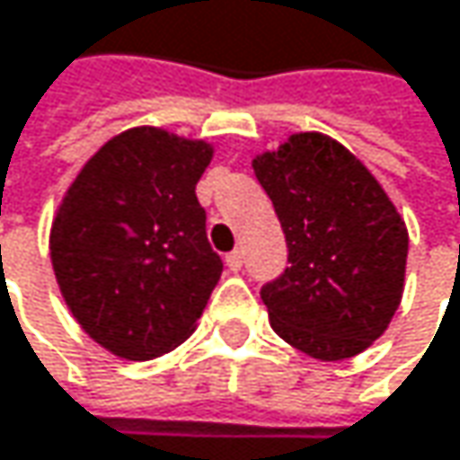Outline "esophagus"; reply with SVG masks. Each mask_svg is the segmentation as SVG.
Segmentation results:
<instances>
[{
    "label": "esophagus",
    "instance_id": "1",
    "mask_svg": "<svg viewBox=\"0 0 460 460\" xmlns=\"http://www.w3.org/2000/svg\"><path fill=\"white\" fill-rule=\"evenodd\" d=\"M242 263H244V252L242 250H231L229 255H226V266H229L231 271H239Z\"/></svg>",
    "mask_w": 460,
    "mask_h": 460
}]
</instances>
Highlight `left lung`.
<instances>
[{
	"instance_id": "8db88e82",
	"label": "left lung",
	"mask_w": 460,
	"mask_h": 460,
	"mask_svg": "<svg viewBox=\"0 0 460 460\" xmlns=\"http://www.w3.org/2000/svg\"><path fill=\"white\" fill-rule=\"evenodd\" d=\"M288 242V269L261 288L274 332L335 362L365 351L394 317L408 229L370 170L322 133L252 159Z\"/></svg>"
}]
</instances>
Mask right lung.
Listing matches in <instances>:
<instances>
[{
    "mask_svg": "<svg viewBox=\"0 0 460 460\" xmlns=\"http://www.w3.org/2000/svg\"><path fill=\"white\" fill-rule=\"evenodd\" d=\"M210 159L205 140L133 128L101 146L58 208V288L82 330L117 357L172 351L221 279L194 191Z\"/></svg>",
    "mask_w": 460,
    "mask_h": 460,
    "instance_id": "obj_1",
    "label": "right lung"
}]
</instances>
